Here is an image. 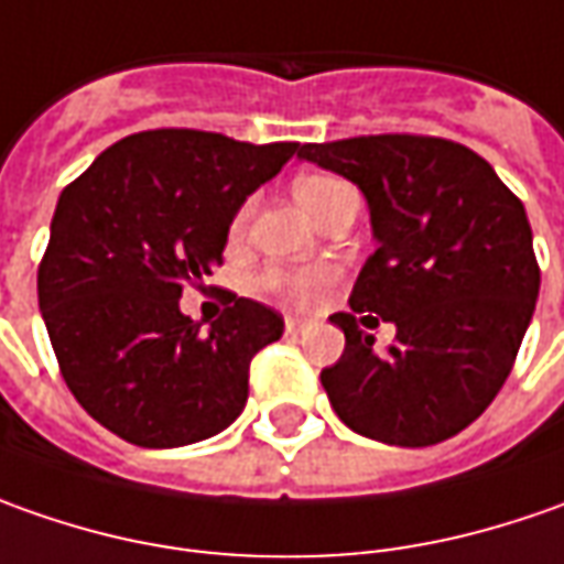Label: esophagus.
<instances>
[{
	"mask_svg": "<svg viewBox=\"0 0 564 564\" xmlns=\"http://www.w3.org/2000/svg\"><path fill=\"white\" fill-rule=\"evenodd\" d=\"M312 327V321L300 318V315H286V334H302V330H308Z\"/></svg>",
	"mask_w": 564,
	"mask_h": 564,
	"instance_id": "esophagus-1",
	"label": "esophagus"
}]
</instances>
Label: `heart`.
<instances>
[{
	"instance_id": "heart-1",
	"label": "heart",
	"mask_w": 564,
	"mask_h": 564,
	"mask_svg": "<svg viewBox=\"0 0 564 564\" xmlns=\"http://www.w3.org/2000/svg\"><path fill=\"white\" fill-rule=\"evenodd\" d=\"M343 189H349V186L343 184V181H337V177L312 174V177H302L300 184H296V199H300V205L312 215V218H318L321 212H324V205L330 203L337 193H343ZM246 218H249V205H243V208L237 212V218H234V234L243 230ZM321 283H324L321 274H296V271H268L262 278L264 290H271V293H278L283 300L293 302L315 300Z\"/></svg>"
}]
</instances>
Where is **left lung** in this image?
<instances>
[{"label":"left lung","instance_id":"obj_1","mask_svg":"<svg viewBox=\"0 0 564 564\" xmlns=\"http://www.w3.org/2000/svg\"><path fill=\"white\" fill-rule=\"evenodd\" d=\"M371 208L378 249L359 271L337 365L321 371L334 412L361 437L434 446L499 393L534 315L540 264L524 205L477 152L443 137L378 133L305 143ZM398 324L383 354L364 330Z\"/></svg>","mask_w":564,"mask_h":564}]
</instances>
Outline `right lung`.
<instances>
[{
  "label": "right lung",
  "mask_w": 564,
  "mask_h": 564,
  "mask_svg": "<svg viewBox=\"0 0 564 564\" xmlns=\"http://www.w3.org/2000/svg\"><path fill=\"white\" fill-rule=\"evenodd\" d=\"M296 149L162 127L118 140L62 189L40 312L68 390L111 434L171 449L243 412L249 361L281 340L283 318L230 296L203 330L177 300L221 264L237 208Z\"/></svg>",
  "instance_id": "right-lung-1"
}]
</instances>
